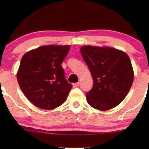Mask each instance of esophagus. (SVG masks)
<instances>
[{
  "mask_svg": "<svg viewBox=\"0 0 149 149\" xmlns=\"http://www.w3.org/2000/svg\"><path fill=\"white\" fill-rule=\"evenodd\" d=\"M79 86V82H77V83L73 84V87H77V86Z\"/></svg>",
  "mask_w": 149,
  "mask_h": 149,
  "instance_id": "1",
  "label": "esophagus"
}]
</instances>
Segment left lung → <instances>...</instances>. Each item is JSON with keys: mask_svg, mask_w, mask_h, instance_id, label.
<instances>
[{"mask_svg": "<svg viewBox=\"0 0 149 149\" xmlns=\"http://www.w3.org/2000/svg\"><path fill=\"white\" fill-rule=\"evenodd\" d=\"M81 53L92 76L93 87L86 94L88 104L99 110L118 106L133 84V67L130 58L119 49L109 47L85 45Z\"/></svg>", "mask_w": 149, "mask_h": 149, "instance_id": "1", "label": "left lung"}]
</instances>
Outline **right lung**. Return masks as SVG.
I'll return each mask as SVG.
<instances>
[{"mask_svg": "<svg viewBox=\"0 0 149 149\" xmlns=\"http://www.w3.org/2000/svg\"><path fill=\"white\" fill-rule=\"evenodd\" d=\"M69 45H45L22 57L17 80L22 92L34 106L53 109L65 102L73 86L65 78L63 61Z\"/></svg>", "mask_w": 149, "mask_h": 149, "instance_id": "add662e5", "label": "right lung"}]
</instances>
